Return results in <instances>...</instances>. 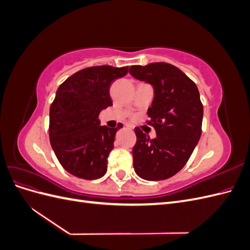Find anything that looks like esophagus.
Listing matches in <instances>:
<instances>
[{
  "instance_id": "1",
  "label": "esophagus",
  "mask_w": 250,
  "mask_h": 250,
  "mask_svg": "<svg viewBox=\"0 0 250 250\" xmlns=\"http://www.w3.org/2000/svg\"><path fill=\"white\" fill-rule=\"evenodd\" d=\"M126 127L128 128V129H130V130H132V126H131V125H126Z\"/></svg>"
}]
</instances>
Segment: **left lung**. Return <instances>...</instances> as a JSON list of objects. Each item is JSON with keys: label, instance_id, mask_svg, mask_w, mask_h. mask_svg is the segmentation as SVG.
<instances>
[{"label": "left lung", "instance_id": "left-lung-1", "mask_svg": "<svg viewBox=\"0 0 250 250\" xmlns=\"http://www.w3.org/2000/svg\"><path fill=\"white\" fill-rule=\"evenodd\" d=\"M129 74L153 87L148 108L156 138L150 140L135 128L133 168L146 180H164L184 168L201 135L203 106L195 83L176 66L153 62L132 65Z\"/></svg>", "mask_w": 250, "mask_h": 250}]
</instances>
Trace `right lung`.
<instances>
[{"mask_svg":"<svg viewBox=\"0 0 250 250\" xmlns=\"http://www.w3.org/2000/svg\"><path fill=\"white\" fill-rule=\"evenodd\" d=\"M127 73L128 66H90L58 87L50 107L49 137L57 160L72 175L92 180L106 173L107 157L123 125L101 126L98 118L112 105L111 82Z\"/></svg>","mask_w":250,"mask_h":250,"instance_id":"obj_1","label":"right lung"}]
</instances>
